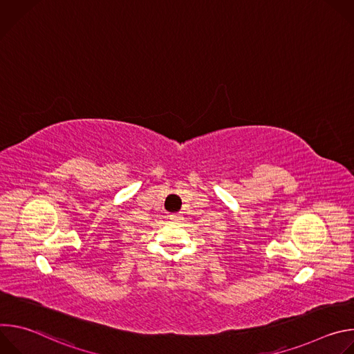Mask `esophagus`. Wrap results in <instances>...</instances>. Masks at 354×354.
Returning a JSON list of instances; mask_svg holds the SVG:
<instances>
[{
  "instance_id": "esophagus-1",
  "label": "esophagus",
  "mask_w": 354,
  "mask_h": 354,
  "mask_svg": "<svg viewBox=\"0 0 354 354\" xmlns=\"http://www.w3.org/2000/svg\"><path fill=\"white\" fill-rule=\"evenodd\" d=\"M169 218H171L172 221H179L182 217H180V214H179V213H174V214H171V216H169Z\"/></svg>"
}]
</instances>
